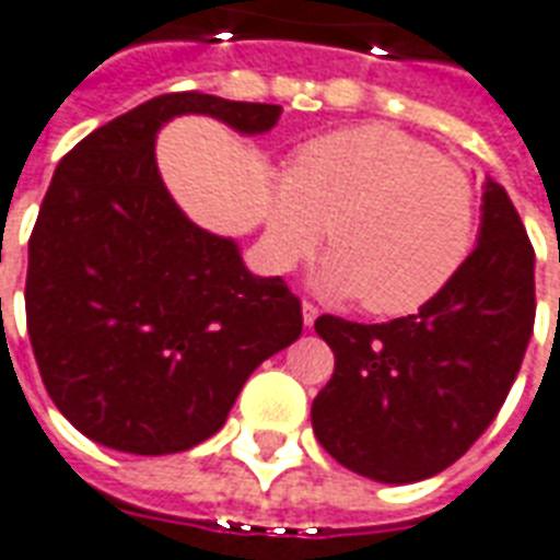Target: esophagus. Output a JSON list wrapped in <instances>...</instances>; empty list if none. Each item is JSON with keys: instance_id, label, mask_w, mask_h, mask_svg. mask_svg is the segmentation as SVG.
I'll list each match as a JSON object with an SVG mask.
<instances>
[{"instance_id": "1", "label": "esophagus", "mask_w": 560, "mask_h": 560, "mask_svg": "<svg viewBox=\"0 0 560 560\" xmlns=\"http://www.w3.org/2000/svg\"><path fill=\"white\" fill-rule=\"evenodd\" d=\"M317 317H320V308H317V305H314V302H302V323H305V326H314V320H317Z\"/></svg>"}]
</instances>
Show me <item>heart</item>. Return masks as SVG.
Here are the masks:
<instances>
[{
    "instance_id": "1",
    "label": "heart",
    "mask_w": 560,
    "mask_h": 560,
    "mask_svg": "<svg viewBox=\"0 0 560 560\" xmlns=\"http://www.w3.org/2000/svg\"><path fill=\"white\" fill-rule=\"evenodd\" d=\"M326 231L335 252L323 288L362 296L374 314H409L466 267L478 196L433 144L380 124L350 127L293 151L267 213L269 264L296 267Z\"/></svg>"
}]
</instances>
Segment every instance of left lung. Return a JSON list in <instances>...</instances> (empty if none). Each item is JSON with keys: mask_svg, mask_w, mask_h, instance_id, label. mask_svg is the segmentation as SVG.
<instances>
[{"mask_svg": "<svg viewBox=\"0 0 560 560\" xmlns=\"http://www.w3.org/2000/svg\"><path fill=\"white\" fill-rule=\"evenodd\" d=\"M534 246L495 180L483 186L478 246L436 300L388 323L323 314L335 374L312 404L320 445L383 483L457 463L490 428L534 329Z\"/></svg>", "mask_w": 560, "mask_h": 560, "instance_id": "1", "label": "left lung"}]
</instances>
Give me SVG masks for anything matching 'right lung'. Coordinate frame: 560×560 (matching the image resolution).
Masks as SVG:
<instances>
[{
    "mask_svg": "<svg viewBox=\"0 0 560 560\" xmlns=\"http://www.w3.org/2000/svg\"><path fill=\"white\" fill-rule=\"evenodd\" d=\"M186 112L264 132L281 106L177 91L124 112L65 153L28 237V341L52 404L142 457L213 436L248 374L302 332L288 281L252 276L163 186L153 139Z\"/></svg>",
    "mask_w": 560,
    "mask_h": 560,
    "instance_id": "right-lung-1",
    "label": "right lung"
}]
</instances>
